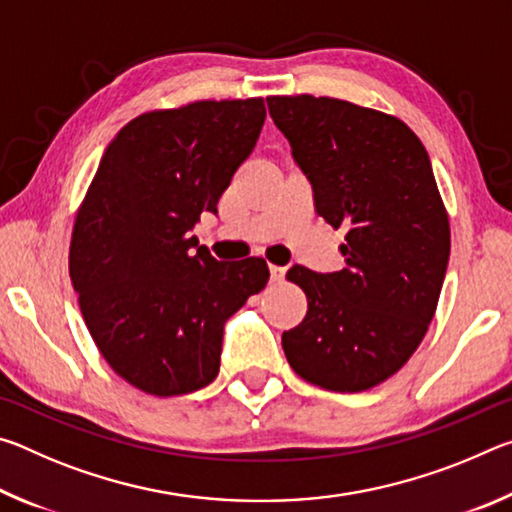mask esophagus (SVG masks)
Segmentation results:
<instances>
[{
  "mask_svg": "<svg viewBox=\"0 0 512 512\" xmlns=\"http://www.w3.org/2000/svg\"><path fill=\"white\" fill-rule=\"evenodd\" d=\"M268 268H271V280H273V282H282L284 275H287V268H284V266L271 264Z\"/></svg>",
  "mask_w": 512,
  "mask_h": 512,
  "instance_id": "1",
  "label": "esophagus"
}]
</instances>
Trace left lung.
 <instances>
[{
  "mask_svg": "<svg viewBox=\"0 0 512 512\" xmlns=\"http://www.w3.org/2000/svg\"><path fill=\"white\" fill-rule=\"evenodd\" d=\"M318 216L345 230L343 271L289 268L307 316L282 334L291 368L320 388L359 393L395 375L436 314L449 221L429 153L404 121L329 97H268Z\"/></svg>",
  "mask_w": 512,
  "mask_h": 512,
  "instance_id": "obj_1",
  "label": "left lung"
}]
</instances>
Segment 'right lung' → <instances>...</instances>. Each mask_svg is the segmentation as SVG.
<instances>
[{"mask_svg": "<svg viewBox=\"0 0 512 512\" xmlns=\"http://www.w3.org/2000/svg\"><path fill=\"white\" fill-rule=\"evenodd\" d=\"M264 99L146 112L117 133L79 210L69 277L110 368L144 393L219 375L223 327L268 282L262 257L219 262L192 235L259 140Z\"/></svg>", "mask_w": 512, "mask_h": 512, "instance_id": "obj_1", "label": "right lung"}]
</instances>
